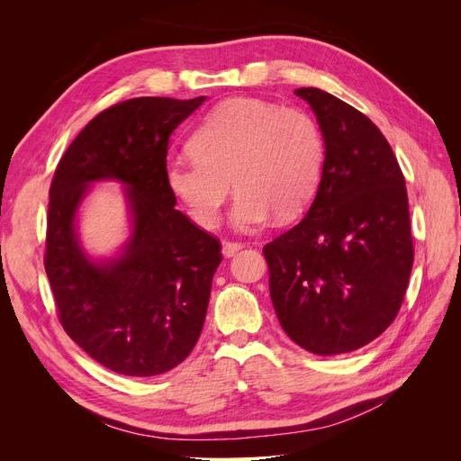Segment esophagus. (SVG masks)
<instances>
[{"label":"esophagus","mask_w":461,"mask_h":461,"mask_svg":"<svg viewBox=\"0 0 461 461\" xmlns=\"http://www.w3.org/2000/svg\"><path fill=\"white\" fill-rule=\"evenodd\" d=\"M242 249L240 242H222V256L225 258H232Z\"/></svg>","instance_id":"obj_1"}]
</instances>
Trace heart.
Masks as SVG:
<instances>
[{
  "label": "heart",
  "instance_id": "1",
  "mask_svg": "<svg viewBox=\"0 0 461 461\" xmlns=\"http://www.w3.org/2000/svg\"><path fill=\"white\" fill-rule=\"evenodd\" d=\"M190 153L165 163V185L203 229L221 219L230 183V222L254 232L275 215L298 217L315 198L325 167V138L302 109L258 97H232L212 109L190 138Z\"/></svg>",
  "mask_w": 461,
  "mask_h": 461
}]
</instances>
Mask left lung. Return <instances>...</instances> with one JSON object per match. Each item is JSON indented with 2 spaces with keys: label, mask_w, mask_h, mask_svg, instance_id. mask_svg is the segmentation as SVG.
<instances>
[{
  "label": "left lung",
  "mask_w": 461,
  "mask_h": 461,
  "mask_svg": "<svg viewBox=\"0 0 461 461\" xmlns=\"http://www.w3.org/2000/svg\"><path fill=\"white\" fill-rule=\"evenodd\" d=\"M325 138L323 176L308 213L263 246L281 327L317 356L354 352L393 323L413 244L406 180L383 132L319 88H298Z\"/></svg>",
  "instance_id": "left-lung-1"
}]
</instances>
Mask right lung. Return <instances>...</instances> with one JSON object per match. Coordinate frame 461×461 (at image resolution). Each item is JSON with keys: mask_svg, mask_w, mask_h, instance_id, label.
<instances>
[{"mask_svg": "<svg viewBox=\"0 0 461 461\" xmlns=\"http://www.w3.org/2000/svg\"><path fill=\"white\" fill-rule=\"evenodd\" d=\"M203 102L134 97L102 111L51 180L44 265L61 325L121 375L176 367L203 327L221 244L175 209L163 175L169 136ZM102 179L125 186L131 234L117 257L94 260L77 239V209Z\"/></svg>", "mask_w": 461, "mask_h": 461, "instance_id": "add662e5", "label": "right lung"}]
</instances>
